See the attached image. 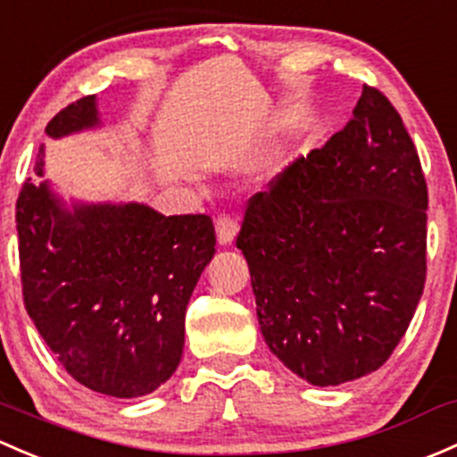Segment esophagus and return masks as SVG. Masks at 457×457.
Masks as SVG:
<instances>
[{
    "instance_id": "34e87169",
    "label": "esophagus",
    "mask_w": 457,
    "mask_h": 457,
    "mask_svg": "<svg viewBox=\"0 0 457 457\" xmlns=\"http://www.w3.org/2000/svg\"><path fill=\"white\" fill-rule=\"evenodd\" d=\"M238 234V220L234 216L223 214L216 219V238H219V245H232L234 238Z\"/></svg>"
}]
</instances>
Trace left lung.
<instances>
[{
    "label": "left lung",
    "instance_id": "obj_1",
    "mask_svg": "<svg viewBox=\"0 0 457 457\" xmlns=\"http://www.w3.org/2000/svg\"><path fill=\"white\" fill-rule=\"evenodd\" d=\"M427 184L401 115L363 85L353 118L249 199L237 237L261 333L311 386L374 372L427 276Z\"/></svg>",
    "mask_w": 457,
    "mask_h": 457
}]
</instances>
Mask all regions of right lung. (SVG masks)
I'll return each mask as SVG.
<instances>
[{
  "label": "right lung",
  "mask_w": 457,
  "mask_h": 457,
  "mask_svg": "<svg viewBox=\"0 0 457 457\" xmlns=\"http://www.w3.org/2000/svg\"><path fill=\"white\" fill-rule=\"evenodd\" d=\"M100 124L96 96L46 127L65 137ZM35 172L43 177V146ZM23 304L38 335L89 390L151 394L184 353L186 306L214 256L205 214L164 216L144 204H74L28 179L17 199Z\"/></svg>",
  "instance_id": "add662e5"
}]
</instances>
